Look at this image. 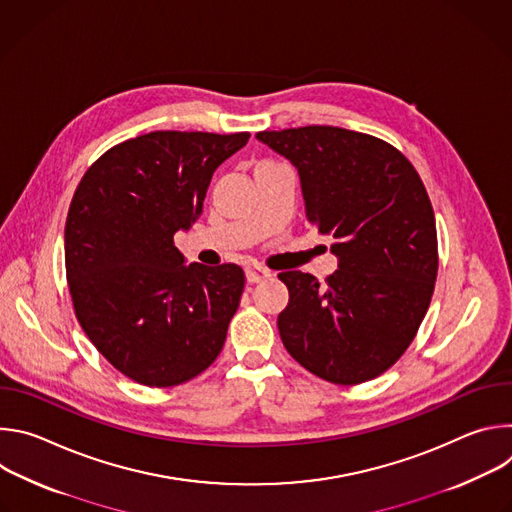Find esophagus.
Returning <instances> with one entry per match:
<instances>
[{
	"mask_svg": "<svg viewBox=\"0 0 512 512\" xmlns=\"http://www.w3.org/2000/svg\"><path fill=\"white\" fill-rule=\"evenodd\" d=\"M245 275H247V281H249V283H259V281L271 277V271H267V269L261 267V265H251V267H247Z\"/></svg>",
	"mask_w": 512,
	"mask_h": 512,
	"instance_id": "esophagus-1",
	"label": "esophagus"
}]
</instances>
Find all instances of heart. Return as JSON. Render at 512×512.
I'll list each match as a JSON object with an SVG mask.
<instances>
[{
    "label": "heart",
    "instance_id": "1",
    "mask_svg": "<svg viewBox=\"0 0 512 512\" xmlns=\"http://www.w3.org/2000/svg\"><path fill=\"white\" fill-rule=\"evenodd\" d=\"M261 164H271V162H261Z\"/></svg>",
    "mask_w": 512,
    "mask_h": 512
}]
</instances>
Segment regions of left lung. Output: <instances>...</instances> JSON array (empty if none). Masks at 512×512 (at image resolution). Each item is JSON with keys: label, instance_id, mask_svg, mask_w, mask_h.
<instances>
[{"label": "left lung", "instance_id": "8db88e82", "mask_svg": "<svg viewBox=\"0 0 512 512\" xmlns=\"http://www.w3.org/2000/svg\"><path fill=\"white\" fill-rule=\"evenodd\" d=\"M257 139L298 168L308 223L334 239L338 259L324 283L279 273L289 289L281 342L324 381H371L407 350L433 296L437 233L425 186L399 150L367 133L308 125Z\"/></svg>", "mask_w": 512, "mask_h": 512}]
</instances>
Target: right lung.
Segmentation results:
<instances>
[{
  "label": "right lung",
  "instance_id": "1",
  "mask_svg": "<svg viewBox=\"0 0 512 512\" xmlns=\"http://www.w3.org/2000/svg\"><path fill=\"white\" fill-rule=\"evenodd\" d=\"M247 141V131L145 133L105 152L72 196V306L97 350L139 385H182L223 350L245 273L233 263L186 265L174 235L192 227L214 170Z\"/></svg>",
  "mask_w": 512,
  "mask_h": 512
}]
</instances>
